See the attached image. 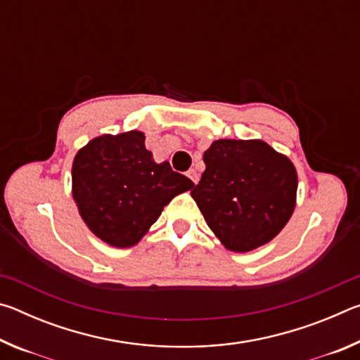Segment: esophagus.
Returning a JSON list of instances; mask_svg holds the SVG:
<instances>
[{
	"instance_id": "esophagus-1",
	"label": "esophagus",
	"mask_w": 360,
	"mask_h": 360,
	"mask_svg": "<svg viewBox=\"0 0 360 360\" xmlns=\"http://www.w3.org/2000/svg\"><path fill=\"white\" fill-rule=\"evenodd\" d=\"M187 176H188V178H191V181L193 182V184H197V182H198V173L195 172V169H188Z\"/></svg>"
}]
</instances>
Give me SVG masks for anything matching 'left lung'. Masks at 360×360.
Masks as SVG:
<instances>
[{
	"label": "left lung",
	"instance_id": "8db88e82",
	"mask_svg": "<svg viewBox=\"0 0 360 360\" xmlns=\"http://www.w3.org/2000/svg\"><path fill=\"white\" fill-rule=\"evenodd\" d=\"M192 198L225 249L249 252L270 243L297 203V169L262 139H216Z\"/></svg>",
	"mask_w": 360,
	"mask_h": 360
}]
</instances>
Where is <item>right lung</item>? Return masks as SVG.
Segmentation results:
<instances>
[{
	"instance_id": "obj_1",
	"label": "right lung",
	"mask_w": 360,
	"mask_h": 360,
	"mask_svg": "<svg viewBox=\"0 0 360 360\" xmlns=\"http://www.w3.org/2000/svg\"><path fill=\"white\" fill-rule=\"evenodd\" d=\"M143 131L96 136L77 150L71 193L89 230L112 248H131L176 195L193 182L168 162L157 163Z\"/></svg>"
}]
</instances>
